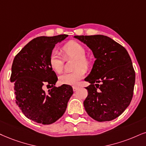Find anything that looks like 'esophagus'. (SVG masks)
<instances>
[{"instance_id":"1","label":"esophagus","mask_w":146,"mask_h":146,"mask_svg":"<svg viewBox=\"0 0 146 146\" xmlns=\"http://www.w3.org/2000/svg\"><path fill=\"white\" fill-rule=\"evenodd\" d=\"M72 88H73V91H76L77 90L79 89V87H78V86H73Z\"/></svg>"}]
</instances>
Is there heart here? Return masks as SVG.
Listing matches in <instances>:
<instances>
[{"label": "heart", "instance_id": "heart-1", "mask_svg": "<svg viewBox=\"0 0 146 146\" xmlns=\"http://www.w3.org/2000/svg\"><path fill=\"white\" fill-rule=\"evenodd\" d=\"M66 59L75 58L74 68L76 69L72 72H65L59 77L60 83L68 85H76L83 78L85 70L89 68L90 61L86 56V49L80 43L75 41H70L62 48ZM64 58L56 50H53L49 56V65L55 72L59 73L64 68Z\"/></svg>", "mask_w": 146, "mask_h": 146}]
</instances>
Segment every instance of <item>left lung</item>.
<instances>
[{"label":"left lung","mask_w":146,"mask_h":146,"mask_svg":"<svg viewBox=\"0 0 146 146\" xmlns=\"http://www.w3.org/2000/svg\"><path fill=\"white\" fill-rule=\"evenodd\" d=\"M74 38L87 44L96 59L91 72L84 78L91 84L86 87L88 96L84 101V109L97 121L114 120L127 109L133 95L135 73L128 52L106 36Z\"/></svg>","instance_id":"left-lung-1"}]
</instances>
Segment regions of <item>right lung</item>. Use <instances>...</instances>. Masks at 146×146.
Here are the masks:
<instances>
[{
  "mask_svg": "<svg viewBox=\"0 0 146 146\" xmlns=\"http://www.w3.org/2000/svg\"><path fill=\"white\" fill-rule=\"evenodd\" d=\"M68 35L40 36L34 38L15 57L11 82H13L16 104L29 119L42 125L57 121L66 111L73 94L71 86L55 87L56 74L49 65V56L55 44ZM44 84L53 87L46 93Z\"/></svg>",
  "mask_w": 146,
  "mask_h": 146,
  "instance_id": "obj_1",
  "label": "right lung"
}]
</instances>
